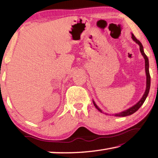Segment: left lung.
Listing matches in <instances>:
<instances>
[{"label": "left lung", "instance_id": "left-lung-1", "mask_svg": "<svg viewBox=\"0 0 158 158\" xmlns=\"http://www.w3.org/2000/svg\"><path fill=\"white\" fill-rule=\"evenodd\" d=\"M132 38L133 39L134 41H135V42L138 43L139 45H140V51L141 52V54L143 55V56L144 57V58H145V72H146V76H147V85H146V90H145V93H144V95L143 96V98H141V100L138 102V103H137L136 105H135V106H133L132 107H130V108L126 110L121 112V113H120L115 114V116H117V117H125V116L130 115H132V114H133L134 113H135V112L142 106V105L144 103V102H145L146 98H147L148 93H149V90H150V73H149V62H148V58L147 56L145 54V52H144L143 47V45H142V43L138 39H137L135 37V35H133V34H132ZM93 104H94L95 107L98 110H99L100 112H101V113H102L101 110H100L99 107L97 106V105H96L94 102H93Z\"/></svg>", "mask_w": 158, "mask_h": 158}]
</instances>
